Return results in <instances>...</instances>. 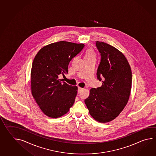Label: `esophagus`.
I'll return each instance as SVG.
<instances>
[{
  "mask_svg": "<svg viewBox=\"0 0 156 156\" xmlns=\"http://www.w3.org/2000/svg\"><path fill=\"white\" fill-rule=\"evenodd\" d=\"M83 90V88H80V87H78V93H80L81 92L82 90Z\"/></svg>",
  "mask_w": 156,
  "mask_h": 156,
  "instance_id": "34e87169",
  "label": "esophagus"
}]
</instances>
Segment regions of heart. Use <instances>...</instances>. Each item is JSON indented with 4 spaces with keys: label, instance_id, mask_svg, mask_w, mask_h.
Masks as SVG:
<instances>
[{
    "label": "heart",
    "instance_id": "1",
    "mask_svg": "<svg viewBox=\"0 0 156 156\" xmlns=\"http://www.w3.org/2000/svg\"><path fill=\"white\" fill-rule=\"evenodd\" d=\"M96 54L95 51L92 48H89L88 49L84 54V58H95Z\"/></svg>",
    "mask_w": 156,
    "mask_h": 156
}]
</instances>
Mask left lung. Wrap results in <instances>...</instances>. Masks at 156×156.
<instances>
[{"instance_id":"left-lung-1","label":"left lung","mask_w":156,"mask_h":156,"mask_svg":"<svg viewBox=\"0 0 156 156\" xmlns=\"http://www.w3.org/2000/svg\"><path fill=\"white\" fill-rule=\"evenodd\" d=\"M101 55L97 76L101 87L90 90L84 102L95 121L115 119L127 104L132 88V70L124 54L111 45L96 41Z\"/></svg>"}]
</instances>
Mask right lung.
I'll return each mask as SVG.
<instances>
[{
  "mask_svg": "<svg viewBox=\"0 0 156 156\" xmlns=\"http://www.w3.org/2000/svg\"><path fill=\"white\" fill-rule=\"evenodd\" d=\"M84 44L60 41L41 48L33 62L31 92L41 111L49 117L66 115L73 105L78 87L62 82L59 76L68 72L73 58Z\"/></svg>",
  "mask_w": 156,
  "mask_h": 156,
  "instance_id": "obj_1",
  "label": "right lung"
}]
</instances>
